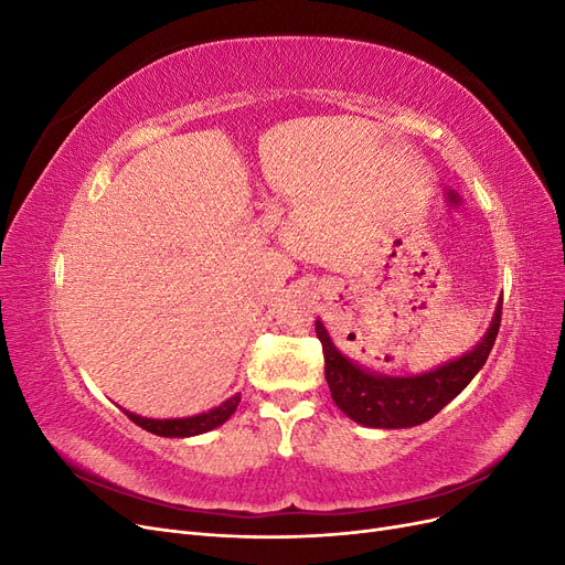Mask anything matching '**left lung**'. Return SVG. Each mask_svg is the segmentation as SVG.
Listing matches in <instances>:
<instances>
[{
    "mask_svg": "<svg viewBox=\"0 0 565 565\" xmlns=\"http://www.w3.org/2000/svg\"><path fill=\"white\" fill-rule=\"evenodd\" d=\"M502 303L494 311L490 330L483 341L467 355L436 367L434 372L417 374V377H380L353 365L341 355L330 341L322 322H316V334L324 355V380H328L332 401L341 413L353 422L372 426V429H407V426L424 424L438 415L457 393L467 388L492 351L500 332Z\"/></svg>",
    "mask_w": 565,
    "mask_h": 565,
    "instance_id": "8db88e82",
    "label": "left lung"
}]
</instances>
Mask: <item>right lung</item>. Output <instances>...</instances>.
I'll list each match as a JSON object with an SVG mask.
<instances>
[{
	"label": "right lung",
	"instance_id": "add662e5",
	"mask_svg": "<svg viewBox=\"0 0 565 565\" xmlns=\"http://www.w3.org/2000/svg\"><path fill=\"white\" fill-rule=\"evenodd\" d=\"M237 403H241V396H233L224 405L210 409V413H202V415H195V417H185V419H148V417H139V415H134V413H127V409H125V415L134 424H139L141 429L156 434V436L185 438V436H198V434L216 429L218 424H224L235 413Z\"/></svg>",
	"mask_w": 565,
	"mask_h": 565
}]
</instances>
